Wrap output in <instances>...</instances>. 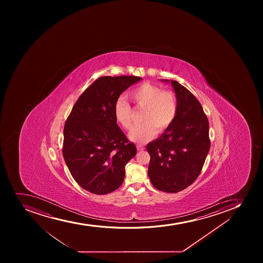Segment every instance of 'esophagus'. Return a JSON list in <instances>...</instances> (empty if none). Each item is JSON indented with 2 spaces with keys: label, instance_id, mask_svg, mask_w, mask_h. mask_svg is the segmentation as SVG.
Returning <instances> with one entry per match:
<instances>
[{
  "label": "esophagus",
  "instance_id": "1",
  "mask_svg": "<svg viewBox=\"0 0 263 263\" xmlns=\"http://www.w3.org/2000/svg\"><path fill=\"white\" fill-rule=\"evenodd\" d=\"M136 147H137V150L138 151H143V150H145V147H144L143 146H141V145H136Z\"/></svg>",
  "mask_w": 263,
  "mask_h": 263
}]
</instances>
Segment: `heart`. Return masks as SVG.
I'll list each match as a JSON object with an SVG mask.
<instances>
[{
  "instance_id": "heart-1",
  "label": "heart",
  "mask_w": 263,
  "mask_h": 263,
  "mask_svg": "<svg viewBox=\"0 0 263 263\" xmlns=\"http://www.w3.org/2000/svg\"><path fill=\"white\" fill-rule=\"evenodd\" d=\"M129 98L136 106L145 109L141 124L130 131L129 138L138 143H146L157 136L158 129L164 132L174 122L178 112V102L172 91H163L159 86L144 83L129 92ZM117 122L126 129L133 125L132 109L124 98L117 99L114 106Z\"/></svg>"
}]
</instances>
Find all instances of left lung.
<instances>
[{"label":"left lung","instance_id":"8db88e82","mask_svg":"<svg viewBox=\"0 0 263 263\" xmlns=\"http://www.w3.org/2000/svg\"><path fill=\"white\" fill-rule=\"evenodd\" d=\"M163 81L168 82L167 80ZM178 112L172 126L147 144L148 176L157 190L177 193L199 177L210 149L208 117L198 99L176 81Z\"/></svg>","mask_w":263,"mask_h":263}]
</instances>
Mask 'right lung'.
Returning <instances> with one entry per match:
<instances>
[{"label":"right lung","mask_w":263,"mask_h":263,"mask_svg":"<svg viewBox=\"0 0 263 263\" xmlns=\"http://www.w3.org/2000/svg\"><path fill=\"white\" fill-rule=\"evenodd\" d=\"M137 76H103L81 94L63 129V155L73 179L84 190L105 195L117 190L125 165L136 154L117 124L115 103Z\"/></svg>","instance_id":"add662e5"}]
</instances>
